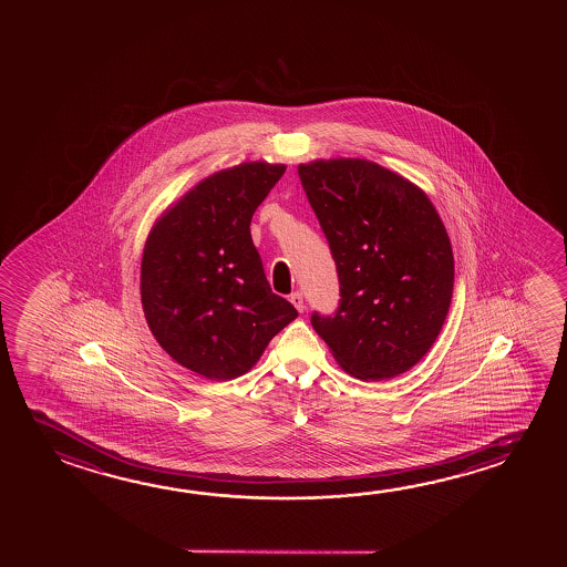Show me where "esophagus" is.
Masks as SVG:
<instances>
[{
	"label": "esophagus",
	"mask_w": 567,
	"mask_h": 567,
	"mask_svg": "<svg viewBox=\"0 0 567 567\" xmlns=\"http://www.w3.org/2000/svg\"><path fill=\"white\" fill-rule=\"evenodd\" d=\"M290 302L295 305V308H297L298 312H305V308H307V305H305V297H302V292H292L290 295Z\"/></svg>",
	"instance_id": "34e87169"
}]
</instances>
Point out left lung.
<instances>
[{
    "mask_svg": "<svg viewBox=\"0 0 567 567\" xmlns=\"http://www.w3.org/2000/svg\"><path fill=\"white\" fill-rule=\"evenodd\" d=\"M336 260L340 302L310 322L358 380H390L429 352L445 324L455 260L423 189L375 162L298 166Z\"/></svg>",
    "mask_w": 567,
    "mask_h": 567,
    "instance_id": "obj_1",
    "label": "left lung"
}]
</instances>
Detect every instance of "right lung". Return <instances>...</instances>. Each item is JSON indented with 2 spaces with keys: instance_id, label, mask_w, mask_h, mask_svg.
Segmentation results:
<instances>
[{
  "instance_id": "add662e5",
  "label": "right lung",
  "mask_w": 567,
  "mask_h": 567,
  "mask_svg": "<svg viewBox=\"0 0 567 567\" xmlns=\"http://www.w3.org/2000/svg\"><path fill=\"white\" fill-rule=\"evenodd\" d=\"M287 166L247 162L192 187L152 227L140 269L150 330L179 365L235 380L297 308L270 290L251 219Z\"/></svg>"
}]
</instances>
